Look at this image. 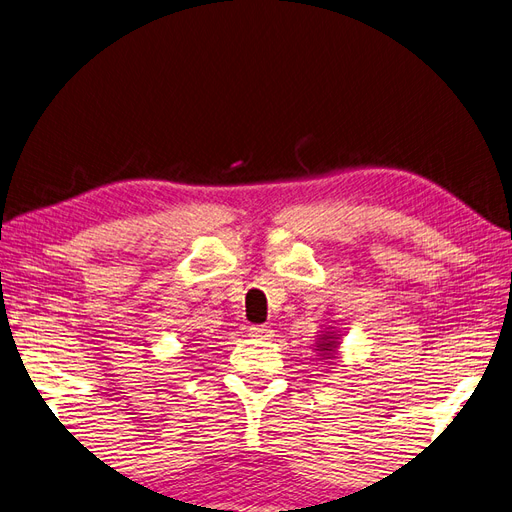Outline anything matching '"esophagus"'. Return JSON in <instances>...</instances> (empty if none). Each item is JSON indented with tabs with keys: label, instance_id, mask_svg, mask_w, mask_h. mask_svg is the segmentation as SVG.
I'll return each instance as SVG.
<instances>
[{
	"label": "esophagus",
	"instance_id": "34e87169",
	"mask_svg": "<svg viewBox=\"0 0 512 512\" xmlns=\"http://www.w3.org/2000/svg\"><path fill=\"white\" fill-rule=\"evenodd\" d=\"M249 335L257 337V339H270V337H274V331L268 325H251Z\"/></svg>",
	"mask_w": 512,
	"mask_h": 512
}]
</instances>
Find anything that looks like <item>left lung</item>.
Segmentation results:
<instances>
[{"label":"left lung","instance_id":"1","mask_svg":"<svg viewBox=\"0 0 512 512\" xmlns=\"http://www.w3.org/2000/svg\"><path fill=\"white\" fill-rule=\"evenodd\" d=\"M329 339V337H327ZM333 346V342H329V344H323V350H329Z\"/></svg>","mask_w":512,"mask_h":512}]
</instances>
